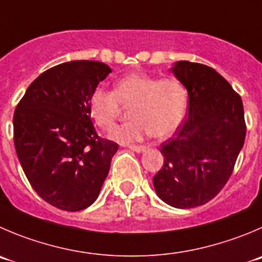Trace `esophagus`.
Returning a JSON list of instances; mask_svg holds the SVG:
<instances>
[{"label":"esophagus","instance_id":"1","mask_svg":"<svg viewBox=\"0 0 262 262\" xmlns=\"http://www.w3.org/2000/svg\"><path fill=\"white\" fill-rule=\"evenodd\" d=\"M128 148L131 149V150H135L136 153H141V151H144L146 149L145 145H128Z\"/></svg>","mask_w":262,"mask_h":262}]
</instances>
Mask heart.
<instances>
[{
  "label": "heart",
  "instance_id": "b5f03b06",
  "mask_svg": "<svg viewBox=\"0 0 262 262\" xmlns=\"http://www.w3.org/2000/svg\"><path fill=\"white\" fill-rule=\"evenodd\" d=\"M188 90L180 79H158L146 73H129L117 79L114 90L96 87L87 100L92 121L111 129L121 113L122 105H129L131 121L117 126L111 138L119 143H131L153 135L167 138L173 134L188 111Z\"/></svg>",
  "mask_w": 262,
  "mask_h": 262
}]
</instances>
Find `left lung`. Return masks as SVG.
Listing matches in <instances>:
<instances>
[{"mask_svg": "<svg viewBox=\"0 0 262 262\" xmlns=\"http://www.w3.org/2000/svg\"><path fill=\"white\" fill-rule=\"evenodd\" d=\"M172 72L188 90V117L161 144L164 161L153 185L167 204L194 208L228 183L245 144V112L241 96L211 67L181 60Z\"/></svg>", "mask_w": 262, "mask_h": 262, "instance_id": "1", "label": "left lung"}]
</instances>
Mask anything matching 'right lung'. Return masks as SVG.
Masks as SVG:
<instances>
[{
    "mask_svg": "<svg viewBox=\"0 0 262 262\" xmlns=\"http://www.w3.org/2000/svg\"><path fill=\"white\" fill-rule=\"evenodd\" d=\"M112 69L94 60L39 74L14 113V144L32 188L59 210L77 212L98 198L118 144L98 136L87 100Z\"/></svg>",
    "mask_w": 262,
    "mask_h": 262,
    "instance_id": "obj_1",
    "label": "right lung"
}]
</instances>
